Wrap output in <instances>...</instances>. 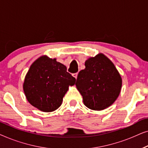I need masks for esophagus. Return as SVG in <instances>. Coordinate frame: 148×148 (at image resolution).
<instances>
[{
  "label": "esophagus",
  "instance_id": "obj_1",
  "mask_svg": "<svg viewBox=\"0 0 148 148\" xmlns=\"http://www.w3.org/2000/svg\"><path fill=\"white\" fill-rule=\"evenodd\" d=\"M77 75H78V73H75L73 74V76L75 79H77Z\"/></svg>",
  "mask_w": 148,
  "mask_h": 148
}]
</instances>
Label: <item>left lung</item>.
I'll return each mask as SVG.
<instances>
[{"label":"left lung","mask_w":148,"mask_h":148,"mask_svg":"<svg viewBox=\"0 0 148 148\" xmlns=\"http://www.w3.org/2000/svg\"><path fill=\"white\" fill-rule=\"evenodd\" d=\"M85 69L78 74L76 87L85 106L102 110L115 102L121 92L122 79L112 62L102 53L85 62Z\"/></svg>","instance_id":"obj_1"}]
</instances>
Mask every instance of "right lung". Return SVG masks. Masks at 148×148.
<instances>
[{
  "mask_svg": "<svg viewBox=\"0 0 148 148\" xmlns=\"http://www.w3.org/2000/svg\"><path fill=\"white\" fill-rule=\"evenodd\" d=\"M75 81L66 71V66L56 58L42 56L30 66L23 88L32 106L48 112L59 108L69 86L75 85Z\"/></svg>",
  "mask_w": 148,
  "mask_h": 148,
  "instance_id": "right-lung-1",
  "label": "right lung"
}]
</instances>
